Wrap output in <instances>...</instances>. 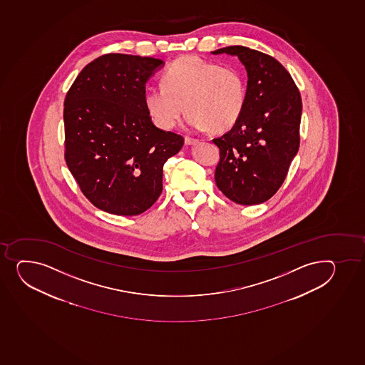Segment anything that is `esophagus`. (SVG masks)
<instances>
[{
  "label": "esophagus",
  "instance_id": "esophagus-1",
  "mask_svg": "<svg viewBox=\"0 0 365 365\" xmlns=\"http://www.w3.org/2000/svg\"><path fill=\"white\" fill-rule=\"evenodd\" d=\"M197 142H198L197 138H192V137H188V135L185 137V144L186 145H192V144H196Z\"/></svg>",
  "mask_w": 365,
  "mask_h": 365
}]
</instances>
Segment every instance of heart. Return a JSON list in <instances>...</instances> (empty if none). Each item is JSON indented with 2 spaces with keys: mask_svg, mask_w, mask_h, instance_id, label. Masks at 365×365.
Segmentation results:
<instances>
[{
  "mask_svg": "<svg viewBox=\"0 0 365 365\" xmlns=\"http://www.w3.org/2000/svg\"><path fill=\"white\" fill-rule=\"evenodd\" d=\"M246 97L247 85L240 69L186 55L168 66L162 85L146 91L144 103L162 130L173 128L185 108L190 126L221 133L242 116Z\"/></svg>",
  "mask_w": 365,
  "mask_h": 365,
  "instance_id": "1",
  "label": "heart"
}]
</instances>
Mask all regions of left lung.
Segmentation results:
<instances>
[{
  "label": "left lung",
  "mask_w": 365,
  "mask_h": 365,
  "mask_svg": "<svg viewBox=\"0 0 365 365\" xmlns=\"http://www.w3.org/2000/svg\"><path fill=\"white\" fill-rule=\"evenodd\" d=\"M235 55L247 71V97L235 126L212 142L219 146L215 182L242 205L272 198L299 149L302 97L287 69L270 55L242 46L212 54Z\"/></svg>",
  "instance_id": "obj_1"
}]
</instances>
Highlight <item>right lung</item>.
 Here are the masks:
<instances>
[{
	"label": "right lung",
	"instance_id": "right-lung-1",
	"mask_svg": "<svg viewBox=\"0 0 365 365\" xmlns=\"http://www.w3.org/2000/svg\"><path fill=\"white\" fill-rule=\"evenodd\" d=\"M165 62L106 54L85 66L66 95L65 160L86 198L114 215H139L162 192L163 165L184 145L146 110L145 83Z\"/></svg>",
	"mask_w": 365,
	"mask_h": 365
}]
</instances>
